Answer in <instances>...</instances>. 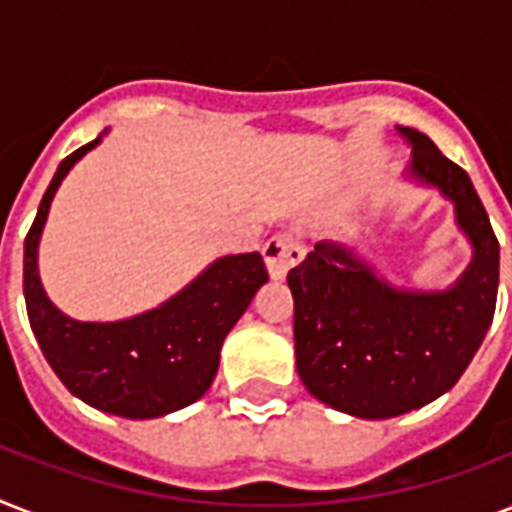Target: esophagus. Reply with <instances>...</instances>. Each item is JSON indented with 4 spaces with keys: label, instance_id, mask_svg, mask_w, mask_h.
<instances>
[{
    "label": "esophagus",
    "instance_id": "obj_1",
    "mask_svg": "<svg viewBox=\"0 0 512 512\" xmlns=\"http://www.w3.org/2000/svg\"><path fill=\"white\" fill-rule=\"evenodd\" d=\"M263 260L273 279H284L289 268H295L303 260V244L292 233H276L265 241Z\"/></svg>",
    "mask_w": 512,
    "mask_h": 512
}]
</instances>
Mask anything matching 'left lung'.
Instances as JSON below:
<instances>
[{
    "instance_id": "left-lung-1",
    "label": "left lung",
    "mask_w": 512,
    "mask_h": 512,
    "mask_svg": "<svg viewBox=\"0 0 512 512\" xmlns=\"http://www.w3.org/2000/svg\"><path fill=\"white\" fill-rule=\"evenodd\" d=\"M401 135L412 143V175L454 201L473 241L462 279L449 292H398L332 241H319L287 276L300 380L364 420L412 412L452 388L484 342L500 284V241L468 172L428 135L409 127Z\"/></svg>"
}]
</instances>
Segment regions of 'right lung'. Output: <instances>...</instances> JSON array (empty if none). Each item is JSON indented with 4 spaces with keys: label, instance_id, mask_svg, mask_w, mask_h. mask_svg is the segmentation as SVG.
I'll list each match as a JSON object with an SVG mask.
<instances>
[{
    "label": "right lung",
    "instance_id": "add662e5",
    "mask_svg": "<svg viewBox=\"0 0 512 512\" xmlns=\"http://www.w3.org/2000/svg\"><path fill=\"white\" fill-rule=\"evenodd\" d=\"M60 162L23 244V295L36 342L52 372L76 398L100 412L148 420L199 401L212 385L220 348L249 300L268 281L260 252L217 260L172 300L114 324H84L47 300L36 273V247L50 201L66 172L92 146Z\"/></svg>",
    "mask_w": 512,
    "mask_h": 512
}]
</instances>
